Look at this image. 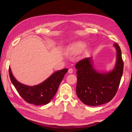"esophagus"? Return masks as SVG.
Listing matches in <instances>:
<instances>
[{
	"instance_id": "esophagus-1",
	"label": "esophagus",
	"mask_w": 132,
	"mask_h": 132,
	"mask_svg": "<svg viewBox=\"0 0 132 132\" xmlns=\"http://www.w3.org/2000/svg\"><path fill=\"white\" fill-rule=\"evenodd\" d=\"M68 73H70V74H72V73H73V70L72 68H70L68 70Z\"/></svg>"
}]
</instances>
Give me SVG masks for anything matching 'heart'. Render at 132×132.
<instances>
[{
  "label": "heart",
  "instance_id": "b5f03b06",
  "mask_svg": "<svg viewBox=\"0 0 132 132\" xmlns=\"http://www.w3.org/2000/svg\"><path fill=\"white\" fill-rule=\"evenodd\" d=\"M85 47V45L84 43L81 42H78L74 43L71 46L70 51L72 54H78L82 51Z\"/></svg>",
  "mask_w": 132,
  "mask_h": 132
}]
</instances>
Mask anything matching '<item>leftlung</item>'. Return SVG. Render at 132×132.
I'll use <instances>...</instances> for the list:
<instances>
[{"label":"left lung","mask_w":132,"mask_h":132,"mask_svg":"<svg viewBox=\"0 0 132 132\" xmlns=\"http://www.w3.org/2000/svg\"><path fill=\"white\" fill-rule=\"evenodd\" d=\"M117 60L112 71L99 73L93 67L90 57L82 59L75 65L77 70L76 93L85 104L97 106L109 102L115 96L122 75L123 62L121 49L117 43Z\"/></svg>","instance_id":"1"}]
</instances>
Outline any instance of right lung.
<instances>
[{"label": "right lung", "instance_id": "add662e5", "mask_svg": "<svg viewBox=\"0 0 132 132\" xmlns=\"http://www.w3.org/2000/svg\"><path fill=\"white\" fill-rule=\"evenodd\" d=\"M67 71V68L58 71L41 84L28 86L18 81L14 77L11 68L9 67L11 81L19 95L26 102L35 105H46L51 101Z\"/></svg>", "mask_w": 132, "mask_h": 132}]
</instances>
